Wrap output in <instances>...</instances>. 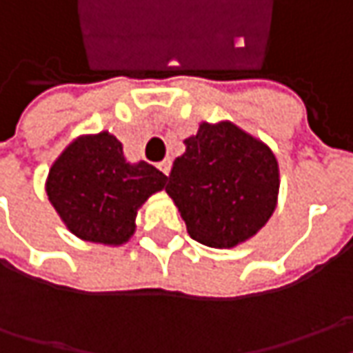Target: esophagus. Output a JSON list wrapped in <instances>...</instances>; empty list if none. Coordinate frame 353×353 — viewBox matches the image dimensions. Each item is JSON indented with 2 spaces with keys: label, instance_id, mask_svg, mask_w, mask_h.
<instances>
[{
  "label": "esophagus",
  "instance_id": "1",
  "mask_svg": "<svg viewBox=\"0 0 353 353\" xmlns=\"http://www.w3.org/2000/svg\"><path fill=\"white\" fill-rule=\"evenodd\" d=\"M170 167H172V163H170V159H165L163 163H159V169L163 170V174H169Z\"/></svg>",
  "mask_w": 353,
  "mask_h": 353
}]
</instances>
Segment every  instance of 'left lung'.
Masks as SVG:
<instances>
[{
  "instance_id": "left-lung-1",
  "label": "left lung",
  "mask_w": 353,
  "mask_h": 353,
  "mask_svg": "<svg viewBox=\"0 0 353 353\" xmlns=\"http://www.w3.org/2000/svg\"><path fill=\"white\" fill-rule=\"evenodd\" d=\"M184 145L165 190L190 237L228 250L255 236L277 208L279 163L273 151L232 121H202Z\"/></svg>"
}]
</instances>
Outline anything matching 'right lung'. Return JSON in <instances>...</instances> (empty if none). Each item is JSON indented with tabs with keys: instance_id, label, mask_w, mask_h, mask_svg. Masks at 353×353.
<instances>
[{
	"instance_id": "obj_1",
	"label": "right lung",
	"mask_w": 353,
	"mask_h": 353,
	"mask_svg": "<svg viewBox=\"0 0 353 353\" xmlns=\"http://www.w3.org/2000/svg\"><path fill=\"white\" fill-rule=\"evenodd\" d=\"M165 184L161 170L145 161L128 163L121 143L102 131L70 143L52 163L45 188L76 237L121 245L135 232L137 210Z\"/></svg>"
}]
</instances>
